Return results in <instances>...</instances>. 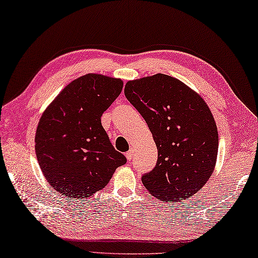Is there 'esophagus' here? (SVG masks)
<instances>
[{
  "mask_svg": "<svg viewBox=\"0 0 258 258\" xmlns=\"http://www.w3.org/2000/svg\"><path fill=\"white\" fill-rule=\"evenodd\" d=\"M133 156H134V150L133 149H130L127 152H126V158H127V160L131 161L133 159Z\"/></svg>",
  "mask_w": 258,
  "mask_h": 258,
  "instance_id": "esophagus-1",
  "label": "esophagus"
}]
</instances>
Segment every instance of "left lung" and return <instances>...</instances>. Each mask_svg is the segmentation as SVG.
I'll return each mask as SVG.
<instances>
[{"label": "left lung", "instance_id": "obj_1", "mask_svg": "<svg viewBox=\"0 0 258 258\" xmlns=\"http://www.w3.org/2000/svg\"><path fill=\"white\" fill-rule=\"evenodd\" d=\"M125 97L147 121L158 149L157 165L142 176L159 200L188 199L212 175L219 138L211 110L177 79L158 73L128 81Z\"/></svg>", "mask_w": 258, "mask_h": 258}]
</instances>
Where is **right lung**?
<instances>
[{
	"mask_svg": "<svg viewBox=\"0 0 258 258\" xmlns=\"http://www.w3.org/2000/svg\"><path fill=\"white\" fill-rule=\"evenodd\" d=\"M121 89L119 79L86 74L68 84L40 117L37 160L49 185L65 198L93 195L126 162L101 125L102 114Z\"/></svg>",
	"mask_w": 258,
	"mask_h": 258,
	"instance_id": "right-lung-1",
	"label": "right lung"
}]
</instances>
